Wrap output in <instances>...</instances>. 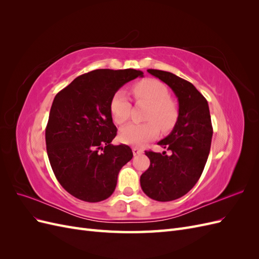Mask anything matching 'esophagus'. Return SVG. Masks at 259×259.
Listing matches in <instances>:
<instances>
[{"label":"esophagus","mask_w":259,"mask_h":259,"mask_svg":"<svg viewBox=\"0 0 259 259\" xmlns=\"http://www.w3.org/2000/svg\"><path fill=\"white\" fill-rule=\"evenodd\" d=\"M143 152H144V150H143V149H140V148H137V147H134V148H133V154H134V155L140 154V153H143Z\"/></svg>","instance_id":"1"}]
</instances>
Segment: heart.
I'll use <instances>...</instances> for the list:
<instances>
[{
  "label": "heart",
  "mask_w": 259,
  "mask_h": 259,
  "mask_svg": "<svg viewBox=\"0 0 259 259\" xmlns=\"http://www.w3.org/2000/svg\"><path fill=\"white\" fill-rule=\"evenodd\" d=\"M136 100L150 105L146 114V123H131L119 132V139L123 144L142 146L150 142L162 132H168L175 126L178 120V109L169 98V92L162 82L147 79L134 86ZM110 113L116 124H123L128 120L131 113L130 99L123 90L114 93L110 101Z\"/></svg>",
  "instance_id": "1"
}]
</instances>
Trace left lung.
<instances>
[{
    "label": "left lung",
    "instance_id": "1",
    "mask_svg": "<svg viewBox=\"0 0 259 259\" xmlns=\"http://www.w3.org/2000/svg\"><path fill=\"white\" fill-rule=\"evenodd\" d=\"M166 83L178 99V120L170 134L158 145L170 151H145L150 166L140 176L143 191L155 201L182 198L197 184L210 150L213 127L207 100L193 84L173 73L149 69Z\"/></svg>",
    "mask_w": 259,
    "mask_h": 259
}]
</instances>
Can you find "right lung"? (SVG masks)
Here are the masks:
<instances>
[{
  "instance_id": "right-lung-1",
  "label": "right lung",
  "mask_w": 259,
  "mask_h": 259,
  "mask_svg": "<svg viewBox=\"0 0 259 259\" xmlns=\"http://www.w3.org/2000/svg\"><path fill=\"white\" fill-rule=\"evenodd\" d=\"M143 71L98 69L77 76L54 98L45 130L55 176L66 191L85 202L113 193L120 169L133 158L126 145L113 146L110 113L114 93Z\"/></svg>"
}]
</instances>
